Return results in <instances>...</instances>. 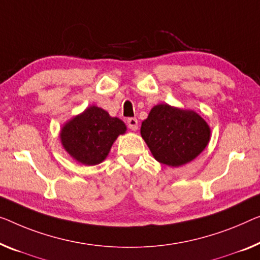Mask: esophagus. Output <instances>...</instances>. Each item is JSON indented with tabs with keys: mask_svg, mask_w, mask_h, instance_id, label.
Here are the masks:
<instances>
[{
	"mask_svg": "<svg viewBox=\"0 0 260 260\" xmlns=\"http://www.w3.org/2000/svg\"><path fill=\"white\" fill-rule=\"evenodd\" d=\"M127 125H128L129 128L132 131H137L138 129V119L137 118H129L127 120Z\"/></svg>",
	"mask_w": 260,
	"mask_h": 260,
	"instance_id": "obj_1",
	"label": "esophagus"
}]
</instances>
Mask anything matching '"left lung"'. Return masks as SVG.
Listing matches in <instances>:
<instances>
[{
  "mask_svg": "<svg viewBox=\"0 0 260 260\" xmlns=\"http://www.w3.org/2000/svg\"><path fill=\"white\" fill-rule=\"evenodd\" d=\"M141 137L161 164L179 167L192 161L210 140V127L196 112L158 104L141 125Z\"/></svg>",
  "mask_w": 260,
  "mask_h": 260,
  "instance_id": "left-lung-1",
  "label": "left lung"
}]
</instances>
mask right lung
<instances>
[{
    "label": "right lung",
    "instance_id": "right-lung-1",
    "mask_svg": "<svg viewBox=\"0 0 260 260\" xmlns=\"http://www.w3.org/2000/svg\"><path fill=\"white\" fill-rule=\"evenodd\" d=\"M126 129L120 119L112 118L103 108L90 106L69 120L59 137L64 149L76 161L94 166L105 160L113 142Z\"/></svg>",
    "mask_w": 260,
    "mask_h": 260
}]
</instances>
